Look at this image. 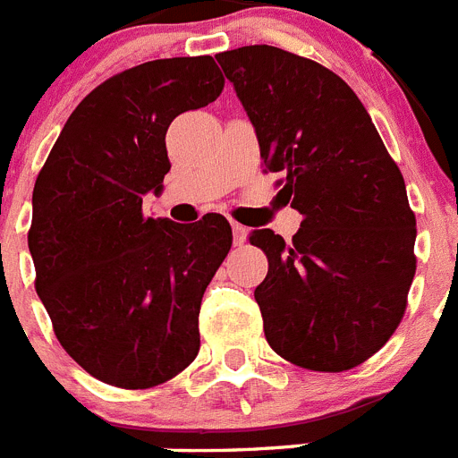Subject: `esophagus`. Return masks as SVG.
Returning <instances> with one entry per match:
<instances>
[{
    "label": "esophagus",
    "instance_id": "1",
    "mask_svg": "<svg viewBox=\"0 0 458 458\" xmlns=\"http://www.w3.org/2000/svg\"><path fill=\"white\" fill-rule=\"evenodd\" d=\"M232 232H233V242H236V245H242L245 238H248V229H245L242 225H238V222H232Z\"/></svg>",
    "mask_w": 458,
    "mask_h": 458
}]
</instances>
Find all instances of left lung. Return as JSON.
Returning a JSON list of instances; mask_svg holds the SVG:
<instances>
[{"mask_svg": "<svg viewBox=\"0 0 458 458\" xmlns=\"http://www.w3.org/2000/svg\"><path fill=\"white\" fill-rule=\"evenodd\" d=\"M257 131L264 172L302 216L284 242L254 229L268 259L254 291L270 349L311 371L378 353L408 305L415 213L365 105L330 68L273 46L217 56Z\"/></svg>", "mask_w": 458, "mask_h": 458, "instance_id": "1", "label": "left lung"}]
</instances>
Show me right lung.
Segmentation results:
<instances>
[{"instance_id":"1","label":"right lung","mask_w":458,"mask_h":458,"mask_svg":"<svg viewBox=\"0 0 458 458\" xmlns=\"http://www.w3.org/2000/svg\"><path fill=\"white\" fill-rule=\"evenodd\" d=\"M225 89L213 56L116 72L72 109L34 185L27 233L36 293L87 374L123 390L167 383L199 353L204 291L232 250L220 213L147 217L169 172L165 135Z\"/></svg>"}]
</instances>
